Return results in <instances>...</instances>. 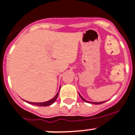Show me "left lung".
Here are the masks:
<instances>
[{"mask_svg": "<svg viewBox=\"0 0 135 135\" xmlns=\"http://www.w3.org/2000/svg\"><path fill=\"white\" fill-rule=\"evenodd\" d=\"M79 95H80V94H79ZM80 98H82V100H84V101L86 102V103H90V102L87 101V100H85V98H83V97H82V96H80ZM105 103V101H103V102H98V103H95V102H91V103L95 104V105H97V104H101V103Z\"/></svg>", "mask_w": 135, "mask_h": 135, "instance_id": "obj_1", "label": "left lung"}]
</instances>
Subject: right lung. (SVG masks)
I'll use <instances>...</instances> for the list:
<instances>
[{"label":"right lung","instance_id":"add662e5","mask_svg":"<svg viewBox=\"0 0 135 135\" xmlns=\"http://www.w3.org/2000/svg\"><path fill=\"white\" fill-rule=\"evenodd\" d=\"M58 92H59V91H58ZM58 92H57V94L55 95V96L54 98H52V99H50V100H49V101L43 102V103H32V102H28V101H26V102H27V103H28L32 104V105H37V106H41V107L49 106V105H52V104L53 103H54L55 100H56V99L57 98V97H58V94H59Z\"/></svg>","mask_w":135,"mask_h":135}]
</instances>
